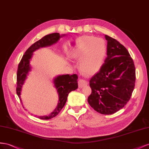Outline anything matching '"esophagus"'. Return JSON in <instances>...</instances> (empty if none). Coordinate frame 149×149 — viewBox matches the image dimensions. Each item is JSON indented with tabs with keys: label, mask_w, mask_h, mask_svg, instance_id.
<instances>
[{
	"label": "esophagus",
	"mask_w": 149,
	"mask_h": 149,
	"mask_svg": "<svg viewBox=\"0 0 149 149\" xmlns=\"http://www.w3.org/2000/svg\"><path fill=\"white\" fill-rule=\"evenodd\" d=\"M79 84V87L82 88L83 87H84L85 86H86L88 84V82L86 80H84V79H80L78 82Z\"/></svg>",
	"instance_id": "34e87169"
}]
</instances>
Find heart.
Wrapping results in <instances>:
<instances>
[{
  "instance_id": "1",
  "label": "heart",
  "mask_w": 149,
  "mask_h": 149,
  "mask_svg": "<svg viewBox=\"0 0 149 149\" xmlns=\"http://www.w3.org/2000/svg\"><path fill=\"white\" fill-rule=\"evenodd\" d=\"M106 52L107 47L103 39L84 36L76 41L75 45L69 50V55L72 58L81 59V69L87 74H92L100 68Z\"/></svg>"
}]
</instances>
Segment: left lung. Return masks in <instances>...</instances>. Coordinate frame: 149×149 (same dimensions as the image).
<instances>
[{
  "label": "left lung",
  "instance_id": "left-lung-1",
  "mask_svg": "<svg viewBox=\"0 0 149 149\" xmlns=\"http://www.w3.org/2000/svg\"><path fill=\"white\" fill-rule=\"evenodd\" d=\"M107 55L100 70L90 80L91 94L87 101L97 112L110 115L129 101L135 87V68L128 50L107 35Z\"/></svg>",
  "mask_w": 149,
  "mask_h": 149
}]
</instances>
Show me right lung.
<instances>
[{
    "mask_svg": "<svg viewBox=\"0 0 149 149\" xmlns=\"http://www.w3.org/2000/svg\"><path fill=\"white\" fill-rule=\"evenodd\" d=\"M60 37L61 36L59 33H53L47 35L42 37L41 39L36 42L34 44H33L24 54L22 59L19 63L17 72L16 92L20 99L21 89H22L25 79L27 78L28 72L31 69L30 61L32 58L33 52L40 47L51 45L53 44L56 43L60 39ZM77 79L78 75L77 74L71 75L69 74L59 75L54 79V82L55 86L57 89V92L58 93V103L54 112L48 116L39 117L40 119L49 120L57 116L58 113L61 111L62 108L64 107L69 93L71 91H75L78 88Z\"/></svg>",
    "mask_w": 149,
    "mask_h": 149,
    "instance_id": "right-lung-1",
    "label": "right lung"
}]
</instances>
